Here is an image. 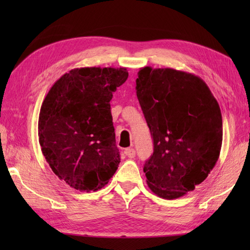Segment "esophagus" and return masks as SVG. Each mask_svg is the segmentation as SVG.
Wrapping results in <instances>:
<instances>
[{
	"mask_svg": "<svg viewBox=\"0 0 250 250\" xmlns=\"http://www.w3.org/2000/svg\"><path fill=\"white\" fill-rule=\"evenodd\" d=\"M125 154L128 156V158L133 159L135 156V151H134V149H132V147H128V149L125 150Z\"/></svg>",
	"mask_w": 250,
	"mask_h": 250,
	"instance_id": "34e87169",
	"label": "esophagus"
}]
</instances>
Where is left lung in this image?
Wrapping results in <instances>:
<instances>
[{"label": "left lung", "instance_id": "1", "mask_svg": "<svg viewBox=\"0 0 250 250\" xmlns=\"http://www.w3.org/2000/svg\"><path fill=\"white\" fill-rule=\"evenodd\" d=\"M135 90L153 138L143 171L155 195L174 200L195 189L216 164L223 141L219 104L198 76L143 67Z\"/></svg>", "mask_w": 250, "mask_h": 250}]
</instances>
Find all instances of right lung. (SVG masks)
Segmentation results:
<instances>
[{"mask_svg": "<svg viewBox=\"0 0 250 250\" xmlns=\"http://www.w3.org/2000/svg\"><path fill=\"white\" fill-rule=\"evenodd\" d=\"M128 76L124 67L71 69L42 104V152L55 174L80 192L103 188L119 166L110 101Z\"/></svg>", "mask_w": 250, "mask_h": 250, "instance_id": "obj_1", "label": "right lung"}]
</instances>
